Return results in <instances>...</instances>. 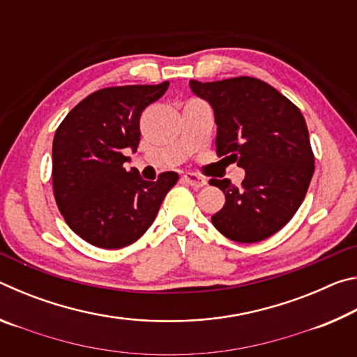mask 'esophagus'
<instances>
[{
	"label": "esophagus",
	"instance_id": "34e87169",
	"mask_svg": "<svg viewBox=\"0 0 357 357\" xmlns=\"http://www.w3.org/2000/svg\"><path fill=\"white\" fill-rule=\"evenodd\" d=\"M183 179L185 181L187 184L192 185L193 189H200V187H203L204 184H206V178L200 176V174H198V173H185L184 176H183Z\"/></svg>",
	"mask_w": 357,
	"mask_h": 357
}]
</instances>
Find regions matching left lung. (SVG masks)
Wrapping results in <instances>:
<instances>
[{
    "label": "left lung",
    "instance_id": "left-lung-1",
    "mask_svg": "<svg viewBox=\"0 0 357 357\" xmlns=\"http://www.w3.org/2000/svg\"><path fill=\"white\" fill-rule=\"evenodd\" d=\"M190 89L208 100L217 124V155L245 170L241 187L211 179L225 204L211 220L228 239L258 243L273 236L299 209L315 172L305 119L275 88L253 77L202 83Z\"/></svg>",
    "mask_w": 357,
    "mask_h": 357
}]
</instances>
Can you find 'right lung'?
I'll use <instances>...</instances> for the list:
<instances>
[{
    "label": "right lung",
    "mask_w": 357,
    "mask_h": 357,
    "mask_svg": "<svg viewBox=\"0 0 357 357\" xmlns=\"http://www.w3.org/2000/svg\"><path fill=\"white\" fill-rule=\"evenodd\" d=\"M168 82L99 89L77 104L53 138L52 179L58 209L86 243L121 249L140 239L154 222L178 173L144 181L126 172L124 153L140 143V116L160 99Z\"/></svg>",
    "instance_id": "add662e5"
}]
</instances>
